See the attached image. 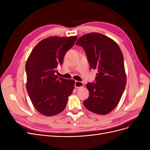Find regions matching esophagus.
I'll return each instance as SVG.
<instances>
[{"label": "esophagus", "instance_id": "1", "mask_svg": "<svg viewBox=\"0 0 150 150\" xmlns=\"http://www.w3.org/2000/svg\"><path fill=\"white\" fill-rule=\"evenodd\" d=\"M84 86V83L83 82H81V81H76L75 82V88H80L81 87H83Z\"/></svg>", "mask_w": 150, "mask_h": 150}]
</instances>
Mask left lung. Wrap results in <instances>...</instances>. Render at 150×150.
I'll return each mask as SVG.
<instances>
[{
	"label": "left lung",
	"mask_w": 150,
	"mask_h": 150,
	"mask_svg": "<svg viewBox=\"0 0 150 150\" xmlns=\"http://www.w3.org/2000/svg\"><path fill=\"white\" fill-rule=\"evenodd\" d=\"M76 45L84 48L91 68L98 71L96 83L86 84L89 95L84 106L96 114L107 115L118 104L126 84L121 49L115 40L98 33L83 35Z\"/></svg>",
	"instance_id": "8db88e82"
}]
</instances>
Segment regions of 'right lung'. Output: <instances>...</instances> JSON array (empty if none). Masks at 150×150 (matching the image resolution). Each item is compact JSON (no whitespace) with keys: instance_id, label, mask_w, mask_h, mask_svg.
I'll list each match as a JSON object with an SVG mask.
<instances>
[{"instance_id":"obj_1","label":"right lung","mask_w":150,"mask_h":150,"mask_svg":"<svg viewBox=\"0 0 150 150\" xmlns=\"http://www.w3.org/2000/svg\"><path fill=\"white\" fill-rule=\"evenodd\" d=\"M77 39L76 35L45 38L34 47L27 59V91L34 107L44 116H54L64 110L74 89V80L58 77L55 72Z\"/></svg>"}]
</instances>
